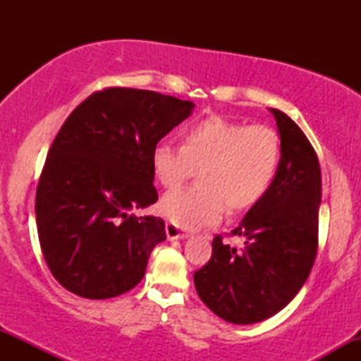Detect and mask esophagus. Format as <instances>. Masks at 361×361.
<instances>
[{"mask_svg":"<svg viewBox=\"0 0 361 361\" xmlns=\"http://www.w3.org/2000/svg\"><path fill=\"white\" fill-rule=\"evenodd\" d=\"M164 231H166V235H168L169 241H176V239L188 238V234H186L183 229H180V227L175 226V224H171V222L166 224V229Z\"/></svg>","mask_w":361,"mask_h":361,"instance_id":"esophagus-1","label":"esophagus"}]
</instances>
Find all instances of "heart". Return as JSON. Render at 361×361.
Wrapping results in <instances>:
<instances>
[{
  "instance_id": "b5f03b06",
  "label": "heart",
  "mask_w": 361,
  "mask_h": 361,
  "mask_svg": "<svg viewBox=\"0 0 361 361\" xmlns=\"http://www.w3.org/2000/svg\"><path fill=\"white\" fill-rule=\"evenodd\" d=\"M281 161L279 134L267 126H246L224 117H207L181 132V147L161 142L152 149L151 168L157 183L171 190L198 168V183L164 195L161 210L183 229L212 226L226 207L251 209L267 195Z\"/></svg>"
}]
</instances>
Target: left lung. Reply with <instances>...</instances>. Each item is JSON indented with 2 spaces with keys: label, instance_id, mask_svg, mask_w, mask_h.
<instances>
[{
  "label": "left lung",
  "instance_id": "8db88e82",
  "mask_svg": "<svg viewBox=\"0 0 361 361\" xmlns=\"http://www.w3.org/2000/svg\"><path fill=\"white\" fill-rule=\"evenodd\" d=\"M270 111L281 161L270 190L231 233L246 239V246L235 250L215 235L212 258L193 275L202 302L233 324H255L280 312L305 283L317 252L322 190L317 154L288 115Z\"/></svg>",
  "mask_w": 361,
  "mask_h": 361
}]
</instances>
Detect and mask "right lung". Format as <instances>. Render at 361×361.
Here are the masks:
<instances>
[{
	"label": "right lung",
	"instance_id": "1",
	"mask_svg": "<svg viewBox=\"0 0 361 361\" xmlns=\"http://www.w3.org/2000/svg\"><path fill=\"white\" fill-rule=\"evenodd\" d=\"M192 102L134 88L97 91L57 132L35 195L39 241L49 270L82 299L134 288L164 221L132 210L156 204L152 149L190 117Z\"/></svg>",
	"mask_w": 361,
	"mask_h": 361
}]
</instances>
